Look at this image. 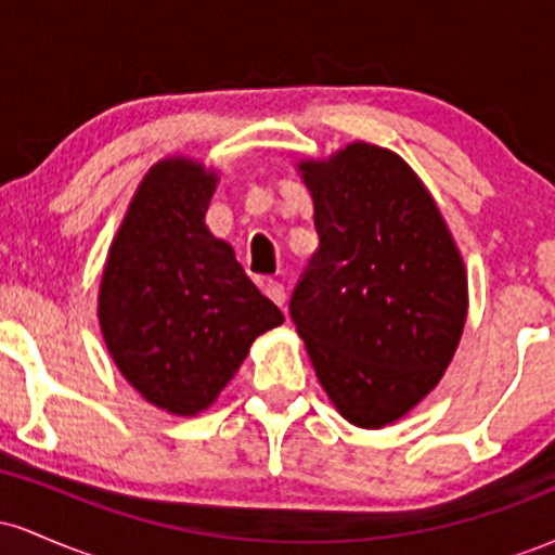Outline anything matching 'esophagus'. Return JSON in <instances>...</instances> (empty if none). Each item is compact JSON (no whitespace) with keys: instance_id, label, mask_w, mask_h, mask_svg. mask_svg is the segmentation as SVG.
<instances>
[{"instance_id":"obj_1","label":"esophagus","mask_w":555,"mask_h":555,"mask_svg":"<svg viewBox=\"0 0 555 555\" xmlns=\"http://www.w3.org/2000/svg\"><path fill=\"white\" fill-rule=\"evenodd\" d=\"M263 292H266V297H271L273 302L279 305V308H284L286 292H284V284L282 282H273V279H269V282L263 284Z\"/></svg>"}]
</instances>
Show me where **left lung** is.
<instances>
[{"instance_id":"obj_1","label":"left lung","mask_w":555,"mask_h":555,"mask_svg":"<svg viewBox=\"0 0 555 555\" xmlns=\"http://www.w3.org/2000/svg\"><path fill=\"white\" fill-rule=\"evenodd\" d=\"M318 250L289 310L323 391L358 428H386L454 360L467 321V269L441 208L393 151L354 140L299 158Z\"/></svg>"}]
</instances>
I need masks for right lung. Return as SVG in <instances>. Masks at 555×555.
Listing matches in <instances>:
<instances>
[{"label":"right lung","instance_id":"1","mask_svg":"<svg viewBox=\"0 0 555 555\" xmlns=\"http://www.w3.org/2000/svg\"><path fill=\"white\" fill-rule=\"evenodd\" d=\"M219 171L167 156L140 180L99 284V328L149 404L195 417L284 315L206 224Z\"/></svg>","mask_w":555,"mask_h":555}]
</instances>
